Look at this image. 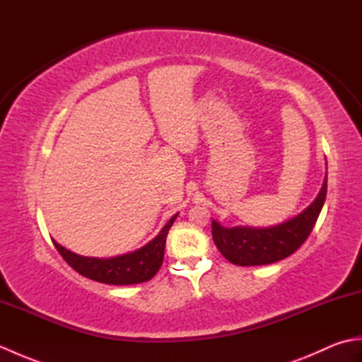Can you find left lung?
I'll list each match as a JSON object with an SVG mask.
<instances>
[{"mask_svg":"<svg viewBox=\"0 0 362 362\" xmlns=\"http://www.w3.org/2000/svg\"><path fill=\"white\" fill-rule=\"evenodd\" d=\"M327 197V173L317 197L297 216L272 227H222L211 222L213 241L236 266L272 264L292 255L310 236Z\"/></svg>","mask_w":362,"mask_h":362,"instance_id":"8db88e82","label":"left lung"}]
</instances>
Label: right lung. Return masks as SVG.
Segmentation results:
<instances>
[{"instance_id":"1","label":"right lung","mask_w":362,"mask_h":362,"mask_svg":"<svg viewBox=\"0 0 362 362\" xmlns=\"http://www.w3.org/2000/svg\"><path fill=\"white\" fill-rule=\"evenodd\" d=\"M177 216H179V213L174 214L160 230L158 235L148 244H144L143 247L112 258L82 257L65 249L64 245L56 241L52 243L66 263L76 272L90 280L105 284H136L151 280L158 272L161 263H163L166 236Z\"/></svg>"}]
</instances>
